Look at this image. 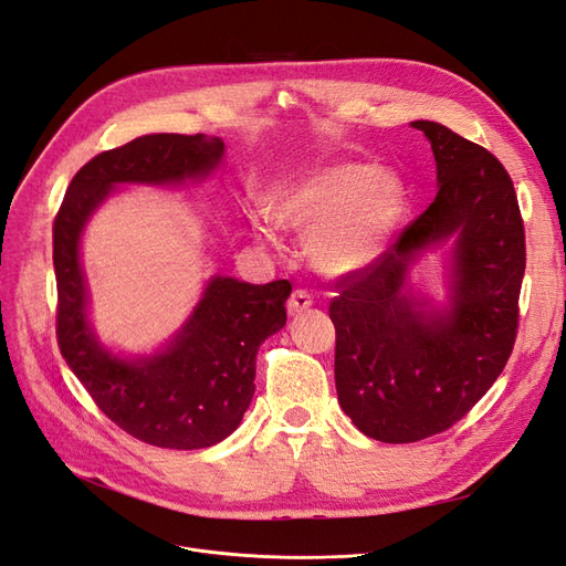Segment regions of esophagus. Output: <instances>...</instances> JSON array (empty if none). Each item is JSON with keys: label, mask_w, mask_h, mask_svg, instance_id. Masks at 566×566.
I'll use <instances>...</instances> for the list:
<instances>
[{"label": "esophagus", "mask_w": 566, "mask_h": 566, "mask_svg": "<svg viewBox=\"0 0 566 566\" xmlns=\"http://www.w3.org/2000/svg\"><path fill=\"white\" fill-rule=\"evenodd\" d=\"M310 305H313V294H310L307 289H296L294 294H291L289 301H286L289 315H301L303 310H307Z\"/></svg>", "instance_id": "esophagus-1"}]
</instances>
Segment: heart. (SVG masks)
<instances>
[{
	"instance_id": "obj_1",
	"label": "heart",
	"mask_w": 566,
	"mask_h": 566,
	"mask_svg": "<svg viewBox=\"0 0 566 566\" xmlns=\"http://www.w3.org/2000/svg\"><path fill=\"white\" fill-rule=\"evenodd\" d=\"M402 211V180L361 161L324 164L289 180L272 202L280 223L313 230L310 256L332 275L376 261Z\"/></svg>"
}]
</instances>
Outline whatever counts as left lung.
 <instances>
[{"mask_svg": "<svg viewBox=\"0 0 566 566\" xmlns=\"http://www.w3.org/2000/svg\"><path fill=\"white\" fill-rule=\"evenodd\" d=\"M437 161L434 202L376 261L338 277L336 392L378 442L440 434L494 386L513 353L526 265L513 178L482 145L437 122H413ZM457 234L449 314H423L401 294L416 250Z\"/></svg>", "mask_w": 566, "mask_h": 566, "instance_id": "left-lung-1", "label": "left lung"}]
</instances>
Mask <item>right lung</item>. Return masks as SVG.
I'll return each mask as SVG.
<instances>
[{"label":"right lung","mask_w":566,"mask_h":566,"mask_svg":"<svg viewBox=\"0 0 566 566\" xmlns=\"http://www.w3.org/2000/svg\"><path fill=\"white\" fill-rule=\"evenodd\" d=\"M223 140L202 134H150L105 150L70 180L53 221L56 338L96 407L140 442L161 449H205L240 426L253 397L261 343L286 324L289 280L209 282L190 322L164 353L126 361L103 350L86 322L80 234L117 184H180L207 176Z\"/></svg>","instance_id":"right-lung-1"}]
</instances>
